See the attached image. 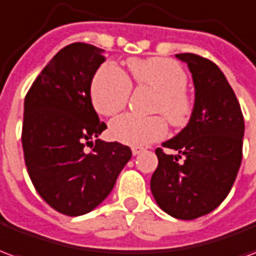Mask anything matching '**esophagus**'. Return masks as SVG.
<instances>
[{"instance_id":"1","label":"esophagus","mask_w":256,"mask_h":256,"mask_svg":"<svg viewBox=\"0 0 256 256\" xmlns=\"http://www.w3.org/2000/svg\"><path fill=\"white\" fill-rule=\"evenodd\" d=\"M142 148H137V146H136V148H133V150H132V154H133L134 156L136 155H140V154H141V152H142Z\"/></svg>"}]
</instances>
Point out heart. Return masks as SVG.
<instances>
[{
	"label": "heart",
	"mask_w": 256,
	"mask_h": 256,
	"mask_svg": "<svg viewBox=\"0 0 256 256\" xmlns=\"http://www.w3.org/2000/svg\"><path fill=\"white\" fill-rule=\"evenodd\" d=\"M134 82L158 92L152 111L159 112L176 128L186 124L193 112V98L186 92L188 75L172 58H134L128 64ZM132 82L120 68L104 64L96 72L90 86L94 110L104 116L116 115L128 106ZM162 115L140 116L124 114L110 124L112 138L130 146H145L167 134V122Z\"/></svg>",
	"instance_id": "heart-1"
}]
</instances>
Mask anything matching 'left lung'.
<instances>
[{
  "label": "left lung",
  "mask_w": 256,
  "mask_h": 256,
  "mask_svg": "<svg viewBox=\"0 0 256 256\" xmlns=\"http://www.w3.org/2000/svg\"><path fill=\"white\" fill-rule=\"evenodd\" d=\"M194 84V108L188 126L155 150L158 168L150 190L164 212L196 220L220 206L242 164L244 118L234 92L216 64L194 53H180Z\"/></svg>",
  "instance_id": "1"
}]
</instances>
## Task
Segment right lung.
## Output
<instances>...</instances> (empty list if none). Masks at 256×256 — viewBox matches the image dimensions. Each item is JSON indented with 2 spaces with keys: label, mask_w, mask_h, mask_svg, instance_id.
<instances>
[{
  "label": "right lung",
  "mask_w": 256,
  "mask_h": 256,
  "mask_svg": "<svg viewBox=\"0 0 256 256\" xmlns=\"http://www.w3.org/2000/svg\"><path fill=\"white\" fill-rule=\"evenodd\" d=\"M102 54V49L84 42L67 45L24 98L22 144L27 172L40 196L68 216L96 208L132 158L128 145L93 142L106 128L90 98L92 79L106 62Z\"/></svg>",
  "instance_id": "obj_1"
}]
</instances>
